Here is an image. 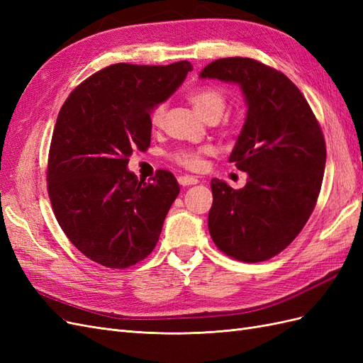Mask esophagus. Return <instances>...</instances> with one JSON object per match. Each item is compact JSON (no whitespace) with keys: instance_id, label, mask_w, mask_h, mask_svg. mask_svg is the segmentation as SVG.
I'll list each match as a JSON object with an SVG mask.
<instances>
[{"instance_id":"34e87169","label":"esophagus","mask_w":363,"mask_h":363,"mask_svg":"<svg viewBox=\"0 0 363 363\" xmlns=\"http://www.w3.org/2000/svg\"><path fill=\"white\" fill-rule=\"evenodd\" d=\"M179 183L182 186H191V184H196L199 183V179L192 177V175H180L179 177Z\"/></svg>"}]
</instances>
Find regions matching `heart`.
Wrapping results in <instances>:
<instances>
[{
    "instance_id": "heart-1",
    "label": "heart",
    "mask_w": 363,
    "mask_h": 363,
    "mask_svg": "<svg viewBox=\"0 0 363 363\" xmlns=\"http://www.w3.org/2000/svg\"><path fill=\"white\" fill-rule=\"evenodd\" d=\"M189 101L195 107V111L200 113L206 121H218L224 113L227 107V96L223 89L216 86H204L189 94ZM168 104L162 101L152 107L150 113V123L152 127H162L167 116ZM208 148H194V150H179L172 152V159L182 167L188 169H201L203 168V157L208 155Z\"/></svg>"
}]
</instances>
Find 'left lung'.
Here are the masks:
<instances>
[{"label": "left lung", "mask_w": 363, "mask_h": 363, "mask_svg": "<svg viewBox=\"0 0 363 363\" xmlns=\"http://www.w3.org/2000/svg\"><path fill=\"white\" fill-rule=\"evenodd\" d=\"M200 77L238 83L248 104L228 159L248 182L233 189L212 180L208 232L230 257L268 260L298 236L316 206L327 155L323 130L298 87L262 62L218 59Z\"/></svg>", "instance_id": "left-lung-1"}]
</instances>
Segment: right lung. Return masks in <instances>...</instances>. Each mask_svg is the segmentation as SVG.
I'll return each instance as SVG.
<instances>
[{"mask_svg": "<svg viewBox=\"0 0 363 363\" xmlns=\"http://www.w3.org/2000/svg\"><path fill=\"white\" fill-rule=\"evenodd\" d=\"M189 71L186 60L115 63L87 77L60 108L47 164L51 207L72 245L103 267H133L157 244L180 186L167 169L138 180L127 163L150 147L151 108Z\"/></svg>", "mask_w": 363, "mask_h": 363, "instance_id": "right-lung-1", "label": "right lung"}]
</instances>
